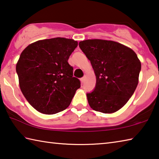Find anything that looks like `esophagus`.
Wrapping results in <instances>:
<instances>
[{
	"label": "esophagus",
	"instance_id": "1",
	"mask_svg": "<svg viewBox=\"0 0 159 159\" xmlns=\"http://www.w3.org/2000/svg\"><path fill=\"white\" fill-rule=\"evenodd\" d=\"M85 76H84L83 77H82L81 79H80V81H81V83H84V81H85Z\"/></svg>",
	"mask_w": 159,
	"mask_h": 159
}]
</instances>
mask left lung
Masks as SVG:
<instances>
[{"label":"left lung","mask_w":159,"mask_h":159,"mask_svg":"<svg viewBox=\"0 0 159 159\" xmlns=\"http://www.w3.org/2000/svg\"><path fill=\"white\" fill-rule=\"evenodd\" d=\"M79 47L96 76L95 88L86 94L89 105L104 114L117 111L138 84L141 63L136 53L119 43L100 39L80 41Z\"/></svg>","instance_id":"obj_1"}]
</instances>
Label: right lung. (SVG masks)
Here are the masks:
<instances>
[{"label":"right lung","instance_id":"add662e5","mask_svg":"<svg viewBox=\"0 0 159 159\" xmlns=\"http://www.w3.org/2000/svg\"><path fill=\"white\" fill-rule=\"evenodd\" d=\"M77 46L73 39L58 37L38 41L21 53L16 66L20 89L38 111L54 114L69 106L80 87L68 63Z\"/></svg>","mask_w":159,"mask_h":159}]
</instances>
